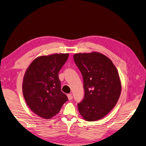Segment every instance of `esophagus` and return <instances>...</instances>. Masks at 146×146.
Masks as SVG:
<instances>
[{
    "label": "esophagus",
    "mask_w": 146,
    "mask_h": 146,
    "mask_svg": "<svg viewBox=\"0 0 146 146\" xmlns=\"http://www.w3.org/2000/svg\"><path fill=\"white\" fill-rule=\"evenodd\" d=\"M68 99H69V100H72V98H73V96H72V94H68Z\"/></svg>",
    "instance_id": "34e87169"
}]
</instances>
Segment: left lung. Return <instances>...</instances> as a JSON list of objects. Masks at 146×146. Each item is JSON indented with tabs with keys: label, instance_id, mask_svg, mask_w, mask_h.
<instances>
[{
	"label": "left lung",
	"instance_id": "8db88e82",
	"mask_svg": "<svg viewBox=\"0 0 146 146\" xmlns=\"http://www.w3.org/2000/svg\"><path fill=\"white\" fill-rule=\"evenodd\" d=\"M80 70L85 94L78 110L88 122L98 121L116 105L121 93V82L112 60L97 52L78 53L73 56Z\"/></svg>",
	"mask_w": 146,
	"mask_h": 146
}]
</instances>
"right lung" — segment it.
Wrapping results in <instances>:
<instances>
[{
  "mask_svg": "<svg viewBox=\"0 0 146 146\" xmlns=\"http://www.w3.org/2000/svg\"><path fill=\"white\" fill-rule=\"evenodd\" d=\"M69 54H54L35 58L24 74L22 90L25 101L36 115L49 119L57 115L68 100L61 91L59 72Z\"/></svg>",
  "mask_w": 146,
  "mask_h": 146,
  "instance_id": "obj_1",
  "label": "right lung"
}]
</instances>
